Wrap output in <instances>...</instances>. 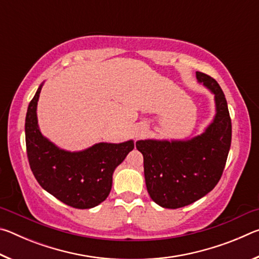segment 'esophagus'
I'll use <instances>...</instances> for the list:
<instances>
[{"mask_svg":"<svg viewBox=\"0 0 259 259\" xmlns=\"http://www.w3.org/2000/svg\"><path fill=\"white\" fill-rule=\"evenodd\" d=\"M144 133H145V130H142V131H139L138 134H136V137H142V136H143V134H144Z\"/></svg>","mask_w":259,"mask_h":259,"instance_id":"1","label":"esophagus"}]
</instances>
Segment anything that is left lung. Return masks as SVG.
Wrapping results in <instances>:
<instances>
[{"label":"left lung","instance_id":"8db88e82","mask_svg":"<svg viewBox=\"0 0 259 259\" xmlns=\"http://www.w3.org/2000/svg\"><path fill=\"white\" fill-rule=\"evenodd\" d=\"M214 96L216 115L203 134L186 140L145 139L136 143L144 156V175L151 199L161 207L191 204L217 185L229 155L232 123L227 102L217 81L196 72Z\"/></svg>","mask_w":259,"mask_h":259}]
</instances>
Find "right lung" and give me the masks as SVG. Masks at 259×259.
Instances as JSON below:
<instances>
[{"label":"right lung","mask_w":259,"mask_h":259,"mask_svg":"<svg viewBox=\"0 0 259 259\" xmlns=\"http://www.w3.org/2000/svg\"><path fill=\"white\" fill-rule=\"evenodd\" d=\"M42 85L30 100L25 121L30 169L42 188L61 202L77 209L94 208L106 200L114 170L134 150V140L98 143L80 152L57 147L38 129L36 107Z\"/></svg>","instance_id":"1"}]
</instances>
